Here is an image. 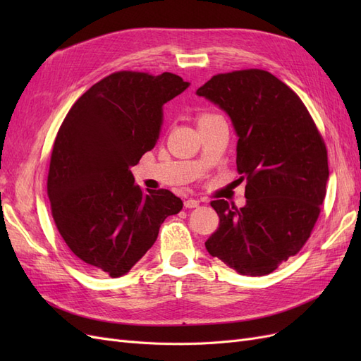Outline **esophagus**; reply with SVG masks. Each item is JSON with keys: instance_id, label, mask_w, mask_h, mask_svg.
Returning <instances> with one entry per match:
<instances>
[{"instance_id": "esophagus-1", "label": "esophagus", "mask_w": 361, "mask_h": 361, "mask_svg": "<svg viewBox=\"0 0 361 361\" xmlns=\"http://www.w3.org/2000/svg\"><path fill=\"white\" fill-rule=\"evenodd\" d=\"M199 204H200V202L195 200V199H188V200L183 202V206L188 207V209H192V207H197Z\"/></svg>"}]
</instances>
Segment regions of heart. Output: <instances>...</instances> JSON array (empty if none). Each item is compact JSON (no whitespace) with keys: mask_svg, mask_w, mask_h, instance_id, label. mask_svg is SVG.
Returning <instances> with one entry per match:
<instances>
[{"mask_svg":"<svg viewBox=\"0 0 361 361\" xmlns=\"http://www.w3.org/2000/svg\"><path fill=\"white\" fill-rule=\"evenodd\" d=\"M214 116H216V114H202L199 120H202V118H207V117H214Z\"/></svg>","mask_w":361,"mask_h":361,"instance_id":"1","label":"heart"}]
</instances>
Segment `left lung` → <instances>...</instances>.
<instances>
[{"instance_id": "8db88e82", "label": "left lung", "mask_w": 361, "mask_h": 361, "mask_svg": "<svg viewBox=\"0 0 361 361\" xmlns=\"http://www.w3.org/2000/svg\"><path fill=\"white\" fill-rule=\"evenodd\" d=\"M231 117L247 204L211 206L220 216L204 243L243 276H267L307 243L321 214L329 158L321 133L292 89L262 69L218 73L197 90Z\"/></svg>"}]
</instances>
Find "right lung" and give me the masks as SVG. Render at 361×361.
I'll use <instances>...</instances> for the list:
<instances>
[{
    "label": "right lung",
    "instance_id": "obj_1",
    "mask_svg": "<svg viewBox=\"0 0 361 361\" xmlns=\"http://www.w3.org/2000/svg\"><path fill=\"white\" fill-rule=\"evenodd\" d=\"M190 82L164 72L120 71L92 85L54 141L48 197L57 231L82 265L120 277L155 244L182 200L135 185L130 167L154 149L162 106Z\"/></svg>",
    "mask_w": 361,
    "mask_h": 361
}]
</instances>
